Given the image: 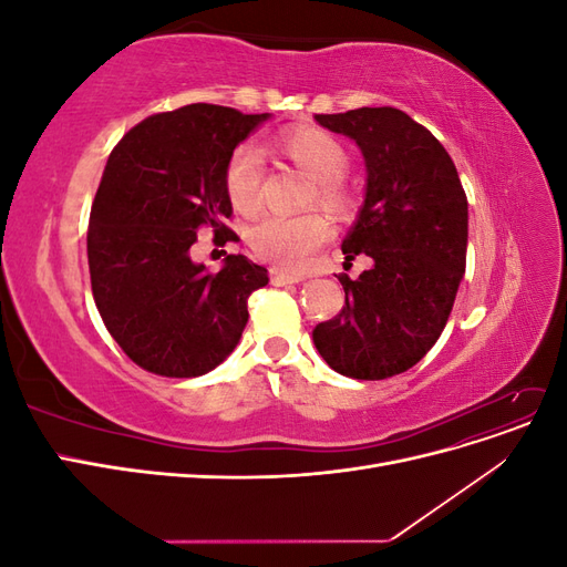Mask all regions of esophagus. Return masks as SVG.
<instances>
[{
  "label": "esophagus",
  "mask_w": 567,
  "mask_h": 567,
  "mask_svg": "<svg viewBox=\"0 0 567 567\" xmlns=\"http://www.w3.org/2000/svg\"><path fill=\"white\" fill-rule=\"evenodd\" d=\"M269 281H271V286H288V284L305 281V277H302V274H290V271L271 267L269 269Z\"/></svg>",
  "instance_id": "1"
}]
</instances>
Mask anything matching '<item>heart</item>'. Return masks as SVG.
Wrapping results in <instances>:
<instances>
[{
    "label": "heart",
    "instance_id": "heart-1",
    "mask_svg": "<svg viewBox=\"0 0 567 567\" xmlns=\"http://www.w3.org/2000/svg\"><path fill=\"white\" fill-rule=\"evenodd\" d=\"M284 156L296 163L305 175L312 177L307 203H317L336 219H346L352 213V192L348 188L346 169L350 165L348 148L338 136L319 127H300L279 136ZM262 163L260 153L241 144L231 151L225 165V192L241 215L260 210ZM331 225L321 213L310 210L302 215H267L255 221L248 231V244L262 260L281 269L300 271L310 267L317 250L329 241Z\"/></svg>",
    "mask_w": 567,
    "mask_h": 567
}]
</instances>
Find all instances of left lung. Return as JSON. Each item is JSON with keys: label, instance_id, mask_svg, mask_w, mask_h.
I'll list each match as a JSON object with an SVG mask.
<instances>
[{"label": "left lung", "instance_id": "8db88e82", "mask_svg": "<svg viewBox=\"0 0 567 567\" xmlns=\"http://www.w3.org/2000/svg\"><path fill=\"white\" fill-rule=\"evenodd\" d=\"M315 120L362 148L367 198L342 255L364 252L373 267L354 281L340 274L346 305L312 338L333 371L383 381L419 364L447 326L466 271L468 198L450 153L404 111Z\"/></svg>", "mask_w": 567, "mask_h": 567}]
</instances>
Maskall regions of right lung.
<instances>
[{"label": "right lung", "mask_w": 567, "mask_h": 567, "mask_svg": "<svg viewBox=\"0 0 567 567\" xmlns=\"http://www.w3.org/2000/svg\"><path fill=\"white\" fill-rule=\"evenodd\" d=\"M267 117L192 104L148 115L111 151L87 231L92 293L113 340L144 371H213L246 329L250 293L269 284L246 255H227L219 271L188 255L203 227L221 246L238 241L225 165Z\"/></svg>", "instance_id": "obj_1"}]
</instances>
